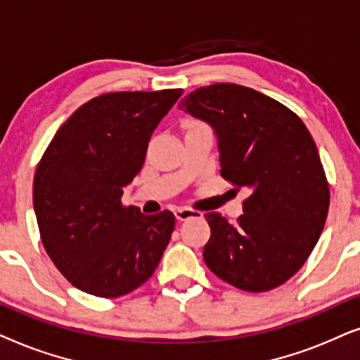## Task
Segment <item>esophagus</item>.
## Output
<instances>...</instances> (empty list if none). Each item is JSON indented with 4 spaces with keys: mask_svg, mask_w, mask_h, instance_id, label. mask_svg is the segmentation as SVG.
I'll list each match as a JSON object with an SVG mask.
<instances>
[{
    "mask_svg": "<svg viewBox=\"0 0 360 360\" xmlns=\"http://www.w3.org/2000/svg\"><path fill=\"white\" fill-rule=\"evenodd\" d=\"M174 217L179 220V222H183V220H188L193 217H202V212H198V210L186 209V207H177L174 209Z\"/></svg>",
    "mask_w": 360,
    "mask_h": 360,
    "instance_id": "esophagus-1",
    "label": "esophagus"
}]
</instances>
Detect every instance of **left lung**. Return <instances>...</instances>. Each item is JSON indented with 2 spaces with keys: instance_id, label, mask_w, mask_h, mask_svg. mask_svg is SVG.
<instances>
[{
  "instance_id": "obj_1",
  "label": "left lung",
  "mask_w": 360,
  "mask_h": 360,
  "mask_svg": "<svg viewBox=\"0 0 360 360\" xmlns=\"http://www.w3.org/2000/svg\"><path fill=\"white\" fill-rule=\"evenodd\" d=\"M179 110L212 128L220 174L250 191L237 225L219 212L204 215L210 227L205 265L252 293L283 285L313 252L329 209V186L308 128L285 105L237 84L195 89Z\"/></svg>"
}]
</instances>
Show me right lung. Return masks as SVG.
I'll list each match as a JSON object with an SVG mask.
<instances>
[{"mask_svg": "<svg viewBox=\"0 0 360 360\" xmlns=\"http://www.w3.org/2000/svg\"><path fill=\"white\" fill-rule=\"evenodd\" d=\"M181 95V89L103 94L77 108L47 146L32 202L47 255L75 288L117 298L156 270L174 214L145 215L120 199Z\"/></svg>", "mask_w": 360, "mask_h": 360, "instance_id": "add662e5", "label": "right lung"}]
</instances>
